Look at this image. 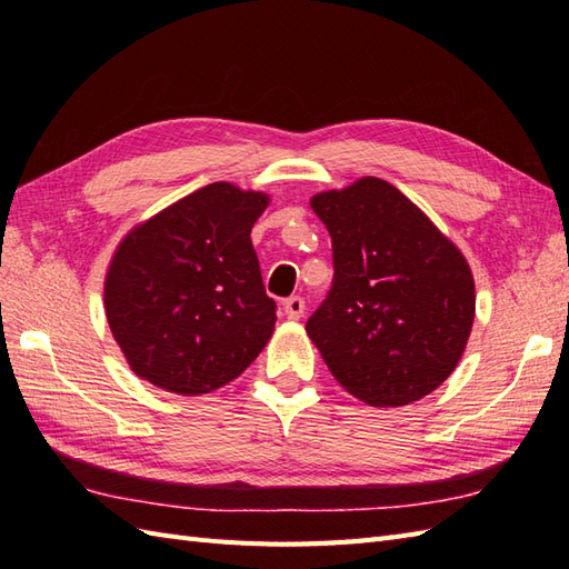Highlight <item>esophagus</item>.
<instances>
[{"label":"esophagus","mask_w":569,"mask_h":569,"mask_svg":"<svg viewBox=\"0 0 569 569\" xmlns=\"http://www.w3.org/2000/svg\"><path fill=\"white\" fill-rule=\"evenodd\" d=\"M282 311L289 320H299L306 311V301L301 297H289L284 303H282Z\"/></svg>","instance_id":"obj_1"}]
</instances>
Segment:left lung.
Returning a JSON list of instances; mask_svg holds the SVG:
<instances>
[{"label":"left lung","mask_w":569,"mask_h":569,"mask_svg":"<svg viewBox=\"0 0 569 569\" xmlns=\"http://www.w3.org/2000/svg\"><path fill=\"white\" fill-rule=\"evenodd\" d=\"M332 237L335 278L306 332L335 380L368 406L425 399L449 377L475 320L460 249L380 178L311 199Z\"/></svg>","instance_id":"8db88e82"}]
</instances>
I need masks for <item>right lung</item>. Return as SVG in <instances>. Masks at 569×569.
<instances>
[{"label": "right lung", "mask_w": 569, "mask_h": 569, "mask_svg": "<svg viewBox=\"0 0 569 569\" xmlns=\"http://www.w3.org/2000/svg\"><path fill=\"white\" fill-rule=\"evenodd\" d=\"M268 194L206 184L132 228L104 282L107 320L130 370L180 396L237 380L274 330L251 228Z\"/></svg>", "instance_id": "obj_1"}]
</instances>
